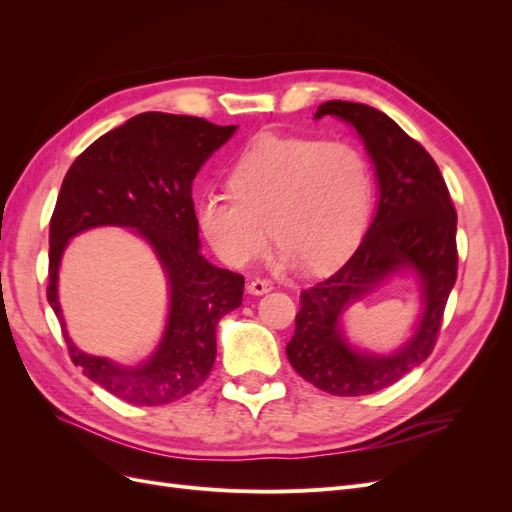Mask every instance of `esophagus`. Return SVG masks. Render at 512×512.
I'll list each match as a JSON object with an SVG mask.
<instances>
[{
	"label": "esophagus",
	"mask_w": 512,
	"mask_h": 512,
	"mask_svg": "<svg viewBox=\"0 0 512 512\" xmlns=\"http://www.w3.org/2000/svg\"><path fill=\"white\" fill-rule=\"evenodd\" d=\"M273 288V284L269 280H252L250 284H247V292L252 294H265Z\"/></svg>",
	"instance_id": "obj_1"
}]
</instances>
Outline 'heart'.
<instances>
[{
  "label": "heart",
  "instance_id": "1",
  "mask_svg": "<svg viewBox=\"0 0 512 512\" xmlns=\"http://www.w3.org/2000/svg\"><path fill=\"white\" fill-rule=\"evenodd\" d=\"M228 188L196 200L198 228L226 265H252L273 230L282 262L324 271L359 243L374 181L363 151L348 141L265 134L232 164Z\"/></svg>",
  "mask_w": 512,
  "mask_h": 512
}]
</instances>
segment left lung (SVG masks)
Instances as JSON below:
<instances>
[{"label":"left lung","mask_w":512,"mask_h":512,"mask_svg":"<svg viewBox=\"0 0 512 512\" xmlns=\"http://www.w3.org/2000/svg\"><path fill=\"white\" fill-rule=\"evenodd\" d=\"M335 115L359 132L376 166L380 200L376 218L346 265L301 292L294 335L286 346L294 371L339 397L369 395L427 361L457 280V211L438 164L397 123L374 106L331 100L316 119ZM410 266L422 277L426 312L411 342L391 357L356 353L338 318L386 274Z\"/></svg>","instance_id":"left-lung-1"}]
</instances>
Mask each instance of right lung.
I'll return each mask as SVG.
<instances>
[{
    "instance_id": "add662e5",
    "label": "right lung",
    "mask_w": 512,
    "mask_h": 512,
    "mask_svg": "<svg viewBox=\"0 0 512 512\" xmlns=\"http://www.w3.org/2000/svg\"><path fill=\"white\" fill-rule=\"evenodd\" d=\"M237 126L168 113H141L91 143L61 183L49 228L46 297L83 374L132 406H164L196 391L215 363V327L243 301V275L213 267L198 252L192 181ZM94 225L143 234L169 277L163 342L141 368H119L76 349L56 301L58 260L67 241Z\"/></svg>"
}]
</instances>
